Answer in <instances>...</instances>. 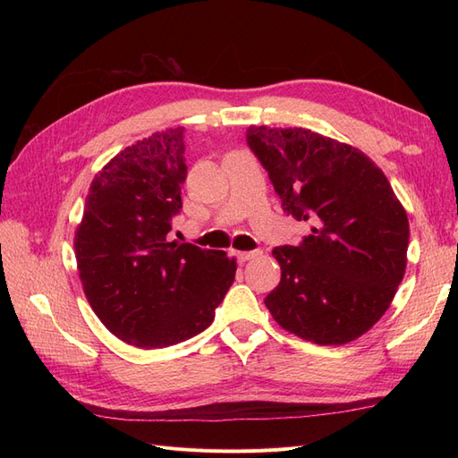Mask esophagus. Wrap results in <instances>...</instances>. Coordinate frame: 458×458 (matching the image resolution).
<instances>
[{
    "label": "esophagus",
    "mask_w": 458,
    "mask_h": 458,
    "mask_svg": "<svg viewBox=\"0 0 458 458\" xmlns=\"http://www.w3.org/2000/svg\"><path fill=\"white\" fill-rule=\"evenodd\" d=\"M256 256H259L258 250H254V252H237L239 261H248V259H252V258H256Z\"/></svg>",
    "instance_id": "obj_1"
}]
</instances>
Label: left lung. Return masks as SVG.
<instances>
[{
  "label": "left lung",
  "instance_id": "8db88e82",
  "mask_svg": "<svg viewBox=\"0 0 458 458\" xmlns=\"http://www.w3.org/2000/svg\"><path fill=\"white\" fill-rule=\"evenodd\" d=\"M284 212L310 221L300 246L273 250L281 283L266 298L290 335L318 345L357 340L392 306L407 267L409 219L363 150L306 128H248Z\"/></svg>",
  "mask_w": 458,
  "mask_h": 458
}]
</instances>
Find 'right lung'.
<instances>
[{"label": "right lung", "instance_id": "obj_1", "mask_svg": "<svg viewBox=\"0 0 458 458\" xmlns=\"http://www.w3.org/2000/svg\"><path fill=\"white\" fill-rule=\"evenodd\" d=\"M183 130L155 131L93 177L74 252L99 321L122 342L158 350L212 325L237 259L170 241L187 177Z\"/></svg>", "mask_w": 458, "mask_h": 458}]
</instances>
